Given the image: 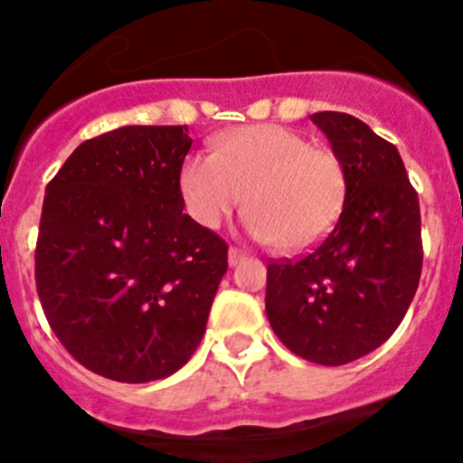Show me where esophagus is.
I'll return each mask as SVG.
<instances>
[{"label":"esophagus","mask_w":463,"mask_h":463,"mask_svg":"<svg viewBox=\"0 0 463 463\" xmlns=\"http://www.w3.org/2000/svg\"><path fill=\"white\" fill-rule=\"evenodd\" d=\"M244 256H247V253L240 251V249H237V247H231V249H228V262H231L232 268H235L237 262L244 260Z\"/></svg>","instance_id":"34e87169"}]
</instances>
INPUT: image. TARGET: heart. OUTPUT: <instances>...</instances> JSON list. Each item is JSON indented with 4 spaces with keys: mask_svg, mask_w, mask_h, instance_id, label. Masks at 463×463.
Segmentation results:
<instances>
[{
    "mask_svg": "<svg viewBox=\"0 0 463 463\" xmlns=\"http://www.w3.org/2000/svg\"><path fill=\"white\" fill-rule=\"evenodd\" d=\"M180 191L203 228H219L247 203V228L279 251H307L330 235L348 194L344 161L293 128L253 124L216 138L214 154H189Z\"/></svg>",
    "mask_w": 463,
    "mask_h": 463,
    "instance_id": "heart-1",
    "label": "heart"
}]
</instances>
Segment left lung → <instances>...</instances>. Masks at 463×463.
<instances>
[{
    "mask_svg": "<svg viewBox=\"0 0 463 463\" xmlns=\"http://www.w3.org/2000/svg\"><path fill=\"white\" fill-rule=\"evenodd\" d=\"M311 122L344 161L348 194L332 232L298 260H269L265 311L304 360L339 366L376 351L406 316L422 274L420 201L392 143L345 112Z\"/></svg>",
    "mask_w": 463,
    "mask_h": 463,
    "instance_id": "obj_1",
    "label": "left lung"
}]
</instances>
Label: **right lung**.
<instances>
[{
    "mask_svg": "<svg viewBox=\"0 0 463 463\" xmlns=\"http://www.w3.org/2000/svg\"><path fill=\"white\" fill-rule=\"evenodd\" d=\"M186 127L85 140L45 186L36 290L66 351L99 376L149 383L189 362L228 244L184 214Z\"/></svg>",
    "mask_w": 463,
    "mask_h": 463,
    "instance_id": "add662e5",
    "label": "right lung"
}]
</instances>
